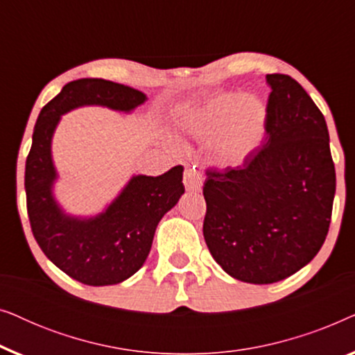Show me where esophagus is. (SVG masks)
I'll return each instance as SVG.
<instances>
[{"label":"esophagus","mask_w":355,"mask_h":355,"mask_svg":"<svg viewBox=\"0 0 355 355\" xmlns=\"http://www.w3.org/2000/svg\"><path fill=\"white\" fill-rule=\"evenodd\" d=\"M203 184V176L200 169L196 166H189L186 171H184V186H186L187 191H198Z\"/></svg>","instance_id":"esophagus-1"}]
</instances>
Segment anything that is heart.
Returning <instances> with one entry per match:
<instances>
[{
	"label": "heart",
	"instance_id": "1",
	"mask_svg": "<svg viewBox=\"0 0 355 355\" xmlns=\"http://www.w3.org/2000/svg\"><path fill=\"white\" fill-rule=\"evenodd\" d=\"M266 106L254 95L218 94L184 114V132L211 140L216 163L236 166L259 147L266 129Z\"/></svg>",
	"mask_w": 355,
	"mask_h": 355
}]
</instances>
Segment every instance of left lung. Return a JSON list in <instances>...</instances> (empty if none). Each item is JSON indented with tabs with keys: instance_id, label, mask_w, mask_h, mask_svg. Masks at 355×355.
<instances>
[{
	"instance_id": "left-lung-1",
	"label": "left lung",
	"mask_w": 355,
	"mask_h": 355,
	"mask_svg": "<svg viewBox=\"0 0 355 355\" xmlns=\"http://www.w3.org/2000/svg\"><path fill=\"white\" fill-rule=\"evenodd\" d=\"M265 144L237 168L207 169L203 237L232 278L270 284L304 268L327 239L336 173L322 111L297 80L268 74Z\"/></svg>"
}]
</instances>
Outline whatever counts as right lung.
Listing matches in <instances>:
<instances>
[{"label":"right lung","mask_w":355,"mask_h":355,"mask_svg":"<svg viewBox=\"0 0 355 355\" xmlns=\"http://www.w3.org/2000/svg\"><path fill=\"white\" fill-rule=\"evenodd\" d=\"M147 100L142 92L105 79H79L43 106L26 162L27 213L37 244L58 268L89 286L118 284L147 260L158 223L184 193V168L162 176H134L98 216L80 220L62 213L53 198L56 171L51 137L61 114L84 105L130 111Z\"/></svg>","instance_id":"obj_1"}]
</instances>
